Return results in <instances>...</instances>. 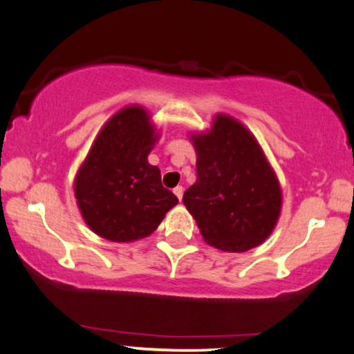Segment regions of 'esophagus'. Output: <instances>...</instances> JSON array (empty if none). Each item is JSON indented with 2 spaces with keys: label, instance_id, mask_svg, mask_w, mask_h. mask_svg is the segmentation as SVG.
<instances>
[{
  "label": "esophagus",
  "instance_id": "esophagus-1",
  "mask_svg": "<svg viewBox=\"0 0 354 354\" xmlns=\"http://www.w3.org/2000/svg\"><path fill=\"white\" fill-rule=\"evenodd\" d=\"M173 193L176 194V198L181 201V199H183V193H185V189H183V186H176V188L173 189Z\"/></svg>",
  "mask_w": 354,
  "mask_h": 354
}]
</instances>
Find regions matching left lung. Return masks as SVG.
<instances>
[{"mask_svg":"<svg viewBox=\"0 0 354 354\" xmlns=\"http://www.w3.org/2000/svg\"><path fill=\"white\" fill-rule=\"evenodd\" d=\"M196 183L183 196L207 244L245 252L270 236L282 193L252 135L227 115L216 117L209 133L193 136Z\"/></svg>","mask_w":354,"mask_h":354,"instance_id":"8db88e82","label":"left lung"}]
</instances>
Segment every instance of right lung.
<instances>
[{
    "instance_id": "obj_1",
    "label": "right lung",
    "mask_w": 354,
    "mask_h": 354,
    "mask_svg": "<svg viewBox=\"0 0 354 354\" xmlns=\"http://www.w3.org/2000/svg\"><path fill=\"white\" fill-rule=\"evenodd\" d=\"M156 136L142 107L113 115L97 136L75 178V199L88 227L104 239L150 236L178 198L148 163Z\"/></svg>"
}]
</instances>
